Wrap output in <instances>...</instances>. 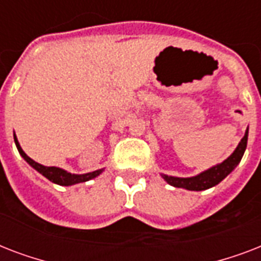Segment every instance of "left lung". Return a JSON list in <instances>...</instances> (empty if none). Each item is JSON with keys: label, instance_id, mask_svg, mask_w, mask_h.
<instances>
[{"label": "left lung", "instance_id": "left-lung-1", "mask_svg": "<svg viewBox=\"0 0 261 261\" xmlns=\"http://www.w3.org/2000/svg\"><path fill=\"white\" fill-rule=\"evenodd\" d=\"M247 142L248 128L245 131V135L241 139V142L239 143V146L236 147V150L221 164H217L214 167L208 168L207 171H203L202 173L192 176V177H176V176H168V174L163 173H161V177L168 184H171L176 188H184V190L188 191L208 190L211 187L219 184L227 174L231 173V171L239 165L241 159H243L244 153H245V149H247Z\"/></svg>", "mask_w": 261, "mask_h": 261}]
</instances>
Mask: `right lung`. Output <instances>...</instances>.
Segmentation results:
<instances>
[{"label":"right lung","mask_w":261,"mask_h":261,"mask_svg":"<svg viewBox=\"0 0 261 261\" xmlns=\"http://www.w3.org/2000/svg\"><path fill=\"white\" fill-rule=\"evenodd\" d=\"M14 138V143H16V146H17V150L20 153L22 159L25 160L27 163L30 164L31 167L34 168L35 171H38L39 173L43 174L44 177L48 178L50 181L55 182V184H59V186H73V184H79V182H85L89 181L92 178L97 177L98 174H101L102 171H104V168L102 169H97V171L89 172V173H84V174H75V173H70V172L65 171L62 168H57V167H44L42 164L36 163L32 159H30L28 155L24 153V150L20 146V143L17 141V137L16 134H13Z\"/></svg>","instance_id":"1"}]
</instances>
